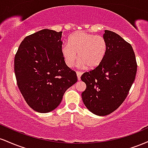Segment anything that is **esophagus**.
<instances>
[{"mask_svg":"<svg viewBox=\"0 0 148 148\" xmlns=\"http://www.w3.org/2000/svg\"><path fill=\"white\" fill-rule=\"evenodd\" d=\"M82 74L83 73L81 72H76V75H77L78 80H79V81L81 79V75H82Z\"/></svg>","mask_w":148,"mask_h":148,"instance_id":"obj_1","label":"esophagus"}]
</instances>
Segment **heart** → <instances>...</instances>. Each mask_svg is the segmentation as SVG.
<instances>
[{
	"label": "heart",
	"instance_id": "1",
	"mask_svg": "<svg viewBox=\"0 0 148 148\" xmlns=\"http://www.w3.org/2000/svg\"><path fill=\"white\" fill-rule=\"evenodd\" d=\"M60 50L68 67L74 64L78 53L80 65H86L87 68L93 69L102 62L106 53L107 45L101 36L78 31L69 37L68 42L62 44Z\"/></svg>",
	"mask_w": 148,
	"mask_h": 148
}]
</instances>
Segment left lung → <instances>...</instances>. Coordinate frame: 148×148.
<instances>
[{
  "mask_svg": "<svg viewBox=\"0 0 148 148\" xmlns=\"http://www.w3.org/2000/svg\"><path fill=\"white\" fill-rule=\"evenodd\" d=\"M107 50L104 59L95 69L85 72L81 79L86 84L81 94L86 108L94 114L111 113L126 99L137 72L132 45L114 32L104 30Z\"/></svg>",
  "mask_w": 148,
  "mask_h": 148,
  "instance_id": "left-lung-1",
  "label": "left lung"
}]
</instances>
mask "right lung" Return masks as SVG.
<instances>
[{
    "label": "right lung",
    "instance_id": "right-lung-1",
    "mask_svg": "<svg viewBox=\"0 0 148 148\" xmlns=\"http://www.w3.org/2000/svg\"><path fill=\"white\" fill-rule=\"evenodd\" d=\"M62 32L43 29L25 37L14 57L16 83L34 111L49 113L56 108L64 93L77 81L61 53Z\"/></svg>",
    "mask_w": 148,
    "mask_h": 148
}]
</instances>
